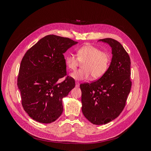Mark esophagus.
<instances>
[{
	"instance_id": "1",
	"label": "esophagus",
	"mask_w": 151,
	"mask_h": 151,
	"mask_svg": "<svg viewBox=\"0 0 151 151\" xmlns=\"http://www.w3.org/2000/svg\"><path fill=\"white\" fill-rule=\"evenodd\" d=\"M79 82H76V88H78V87H79Z\"/></svg>"
}]
</instances>
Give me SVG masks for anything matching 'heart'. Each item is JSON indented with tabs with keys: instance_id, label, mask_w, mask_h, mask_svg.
Listing matches in <instances>:
<instances>
[{
	"instance_id": "1",
	"label": "heart",
	"mask_w": 151,
	"mask_h": 151,
	"mask_svg": "<svg viewBox=\"0 0 151 151\" xmlns=\"http://www.w3.org/2000/svg\"><path fill=\"white\" fill-rule=\"evenodd\" d=\"M77 56L68 55L65 57V66L70 70L76 69L79 62L84 63L83 70L70 74L72 78L76 81L88 80L91 76L94 79H99L108 70L110 60L109 55L92 45H84L77 49Z\"/></svg>"
}]
</instances>
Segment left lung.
I'll return each instance as SVG.
<instances>
[{"label":"left lung","instance_id":"1","mask_svg":"<svg viewBox=\"0 0 151 151\" xmlns=\"http://www.w3.org/2000/svg\"><path fill=\"white\" fill-rule=\"evenodd\" d=\"M111 48L107 71L93 83L80 85L82 111L90 122L103 125L119 116L130 92V58L122 45L112 38L98 40Z\"/></svg>","mask_w":151,"mask_h":151}]
</instances>
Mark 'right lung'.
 <instances>
[{
	"label": "right lung",
	"mask_w": 151,
	"mask_h": 151,
	"mask_svg": "<svg viewBox=\"0 0 151 151\" xmlns=\"http://www.w3.org/2000/svg\"><path fill=\"white\" fill-rule=\"evenodd\" d=\"M77 42L53 35L40 40L25 53L21 62L17 86L25 111L43 123L55 121L63 111L62 99L74 88L67 77L63 53Z\"/></svg>",
	"instance_id": "1"
}]
</instances>
